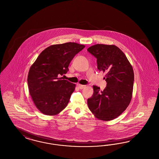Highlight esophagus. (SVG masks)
<instances>
[{
    "mask_svg": "<svg viewBox=\"0 0 159 159\" xmlns=\"http://www.w3.org/2000/svg\"><path fill=\"white\" fill-rule=\"evenodd\" d=\"M78 86L80 89H83L86 88V85H82V84H79Z\"/></svg>",
    "mask_w": 159,
    "mask_h": 159,
    "instance_id": "obj_1",
    "label": "esophagus"
}]
</instances>
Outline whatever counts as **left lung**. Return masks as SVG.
<instances>
[{
	"instance_id": "8db88e82",
	"label": "left lung",
	"mask_w": 159,
	"mask_h": 159,
	"mask_svg": "<svg viewBox=\"0 0 159 159\" xmlns=\"http://www.w3.org/2000/svg\"><path fill=\"white\" fill-rule=\"evenodd\" d=\"M88 51L97 59L98 69L106 73L107 86L103 91L93 86L88 99L89 109L99 120L117 118L126 109L132 98L134 71L126 55L115 45L97 44Z\"/></svg>"
}]
</instances>
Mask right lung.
Listing matches in <instances>:
<instances>
[{"instance_id":"1","label":"right lung","mask_w":159,"mask_h":159,"mask_svg":"<svg viewBox=\"0 0 159 159\" xmlns=\"http://www.w3.org/2000/svg\"><path fill=\"white\" fill-rule=\"evenodd\" d=\"M85 46L75 42L53 44L43 50L28 76L29 93L38 109L54 116L65 109L76 84L62 79L75 56Z\"/></svg>"}]
</instances>
